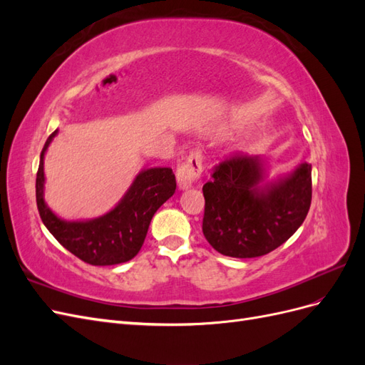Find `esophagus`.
Masks as SVG:
<instances>
[{"instance_id":"esophagus-1","label":"esophagus","mask_w":365,"mask_h":365,"mask_svg":"<svg viewBox=\"0 0 365 365\" xmlns=\"http://www.w3.org/2000/svg\"><path fill=\"white\" fill-rule=\"evenodd\" d=\"M202 155L200 150H192L176 170V181L180 189H189L202 175Z\"/></svg>"}]
</instances>
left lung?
I'll return each instance as SVG.
<instances>
[{
  "instance_id": "8db88e82",
  "label": "left lung",
  "mask_w": 365,
  "mask_h": 365,
  "mask_svg": "<svg viewBox=\"0 0 365 365\" xmlns=\"http://www.w3.org/2000/svg\"><path fill=\"white\" fill-rule=\"evenodd\" d=\"M259 155L236 152L219 163L204 184L202 233L228 257L264 256L303 224L312 201V165L303 163L277 181L264 182Z\"/></svg>"
}]
</instances>
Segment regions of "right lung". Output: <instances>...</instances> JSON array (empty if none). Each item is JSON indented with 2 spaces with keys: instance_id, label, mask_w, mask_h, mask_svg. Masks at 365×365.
Instances as JSON below:
<instances>
[{
  "instance_id": "1",
  "label": "right lung",
  "mask_w": 365,
  "mask_h": 365,
  "mask_svg": "<svg viewBox=\"0 0 365 365\" xmlns=\"http://www.w3.org/2000/svg\"><path fill=\"white\" fill-rule=\"evenodd\" d=\"M56 134L58 130H54L43 145L36 173V204L43 225L63 248L94 267L135 257L146 239L152 216L175 193L176 180L172 169L153 168L140 172L111 212L91 220L67 222L43 201V155Z\"/></svg>"
}]
</instances>
